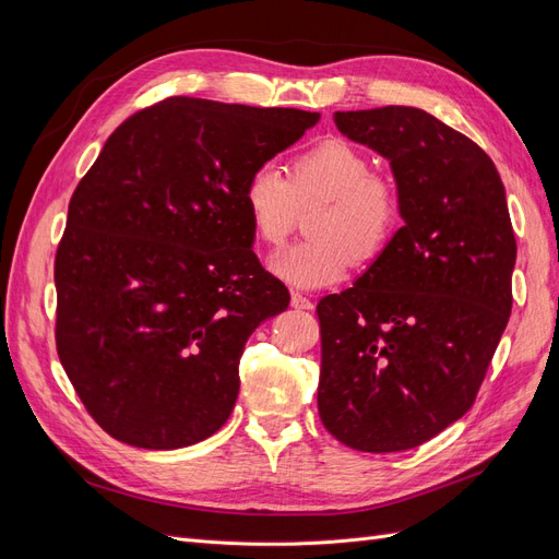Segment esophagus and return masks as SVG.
I'll return each mask as SVG.
<instances>
[{"label": "esophagus", "instance_id": "esophagus-1", "mask_svg": "<svg viewBox=\"0 0 559 559\" xmlns=\"http://www.w3.org/2000/svg\"><path fill=\"white\" fill-rule=\"evenodd\" d=\"M292 306H294L296 310H312V300H310L308 296H302V294L294 292V294H292Z\"/></svg>", "mask_w": 559, "mask_h": 559}]
</instances>
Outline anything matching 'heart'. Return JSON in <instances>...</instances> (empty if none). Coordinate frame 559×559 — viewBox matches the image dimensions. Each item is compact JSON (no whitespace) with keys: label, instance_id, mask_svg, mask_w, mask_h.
I'll list each match as a JSON object with an SVG mask.
<instances>
[{"label":"heart","instance_id":"obj_1","mask_svg":"<svg viewBox=\"0 0 559 559\" xmlns=\"http://www.w3.org/2000/svg\"><path fill=\"white\" fill-rule=\"evenodd\" d=\"M242 202L251 230L265 247H280L308 212L310 235L280 251L273 273L302 289L335 284L352 263L376 261L401 226V191L392 177L376 173L361 148L324 140L302 148L289 175L263 163L249 175Z\"/></svg>","mask_w":559,"mask_h":559}]
</instances>
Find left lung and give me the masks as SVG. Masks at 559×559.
<instances>
[{"instance_id": "8db88e82", "label": "left lung", "mask_w": 559, "mask_h": 559, "mask_svg": "<svg viewBox=\"0 0 559 559\" xmlns=\"http://www.w3.org/2000/svg\"><path fill=\"white\" fill-rule=\"evenodd\" d=\"M392 165L405 226L343 294L317 302L321 425L359 452L411 450L478 396L513 308L515 233L485 151L417 107L337 111Z\"/></svg>"}]
</instances>
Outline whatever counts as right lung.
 <instances>
[{"label":"right lung","mask_w":559,"mask_h":559,"mask_svg":"<svg viewBox=\"0 0 559 559\" xmlns=\"http://www.w3.org/2000/svg\"><path fill=\"white\" fill-rule=\"evenodd\" d=\"M319 114L167 97L118 126L56 251V347L88 415L144 450L205 441L289 289L259 263L242 191Z\"/></svg>","instance_id":"right-lung-1"}]
</instances>
